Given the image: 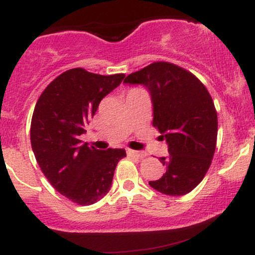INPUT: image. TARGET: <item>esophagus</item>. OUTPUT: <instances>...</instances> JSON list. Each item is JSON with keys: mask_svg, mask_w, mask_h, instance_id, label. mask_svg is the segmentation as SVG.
Segmentation results:
<instances>
[{"mask_svg": "<svg viewBox=\"0 0 255 255\" xmlns=\"http://www.w3.org/2000/svg\"><path fill=\"white\" fill-rule=\"evenodd\" d=\"M127 153H128V156L136 157V158H139V159H142V158L146 157V153H144V152H139V151H134V150H128Z\"/></svg>", "mask_w": 255, "mask_h": 255, "instance_id": "obj_1", "label": "esophagus"}]
</instances>
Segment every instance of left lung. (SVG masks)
Returning a JSON list of instances; mask_svg holds the SVG:
<instances>
[{
    "mask_svg": "<svg viewBox=\"0 0 255 255\" xmlns=\"http://www.w3.org/2000/svg\"><path fill=\"white\" fill-rule=\"evenodd\" d=\"M124 83L144 85L153 104V127L168 144L160 157L165 174L148 184L166 195H184L203 181L217 142V111L209 91L191 72L174 63L153 62Z\"/></svg>",
    "mask_w": 255,
    "mask_h": 255,
    "instance_id": "8db88e82",
    "label": "left lung"
}]
</instances>
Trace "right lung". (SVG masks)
Instances as JSON below:
<instances>
[{
    "mask_svg": "<svg viewBox=\"0 0 255 255\" xmlns=\"http://www.w3.org/2000/svg\"><path fill=\"white\" fill-rule=\"evenodd\" d=\"M124 78L69 69L46 86L34 107L31 145L38 165L58 193L78 205L101 200L126 157L124 148L102 151L80 140L102 99Z\"/></svg>",
    "mask_w": 255,
    "mask_h": 255,
    "instance_id": "add662e5",
    "label": "right lung"
}]
</instances>
